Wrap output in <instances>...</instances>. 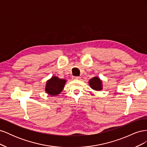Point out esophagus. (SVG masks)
Masks as SVG:
<instances>
[{"mask_svg":"<svg viewBox=\"0 0 147 147\" xmlns=\"http://www.w3.org/2000/svg\"><path fill=\"white\" fill-rule=\"evenodd\" d=\"M73 78L75 79V80H79V79H80V77H75V76H74V77H73Z\"/></svg>","mask_w":147,"mask_h":147,"instance_id":"1","label":"esophagus"}]
</instances>
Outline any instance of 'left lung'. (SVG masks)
I'll return each instance as SVG.
<instances>
[{
	"instance_id": "obj_1",
	"label": "left lung",
	"mask_w": 147,
	"mask_h": 147,
	"mask_svg": "<svg viewBox=\"0 0 147 147\" xmlns=\"http://www.w3.org/2000/svg\"><path fill=\"white\" fill-rule=\"evenodd\" d=\"M89 83L93 90L98 91L102 90V82L98 77H96L91 78L89 82Z\"/></svg>"
}]
</instances>
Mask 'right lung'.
Instances as JSON below:
<instances>
[{
  "label": "right lung",
  "instance_id": "right-lung-1",
  "mask_svg": "<svg viewBox=\"0 0 147 147\" xmlns=\"http://www.w3.org/2000/svg\"><path fill=\"white\" fill-rule=\"evenodd\" d=\"M65 83V80L59 79L56 77H53L47 82L45 90L50 95H57L63 91Z\"/></svg>",
  "mask_w": 147,
  "mask_h": 147
}]
</instances>
